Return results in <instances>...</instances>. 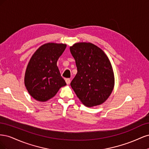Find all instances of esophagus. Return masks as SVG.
I'll use <instances>...</instances> for the list:
<instances>
[{
  "label": "esophagus",
  "mask_w": 149,
  "mask_h": 149,
  "mask_svg": "<svg viewBox=\"0 0 149 149\" xmlns=\"http://www.w3.org/2000/svg\"><path fill=\"white\" fill-rule=\"evenodd\" d=\"M65 81L67 84H70L71 83V80L69 78H66V79H65Z\"/></svg>",
  "instance_id": "34e87169"
}]
</instances>
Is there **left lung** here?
Here are the masks:
<instances>
[{
    "instance_id": "8db88e82",
    "label": "left lung",
    "mask_w": 149,
    "mask_h": 149,
    "mask_svg": "<svg viewBox=\"0 0 149 149\" xmlns=\"http://www.w3.org/2000/svg\"><path fill=\"white\" fill-rule=\"evenodd\" d=\"M70 49L78 70L70 84L72 89L86 106L101 104L114 86V71L109 58L91 43H76Z\"/></svg>"
}]
</instances>
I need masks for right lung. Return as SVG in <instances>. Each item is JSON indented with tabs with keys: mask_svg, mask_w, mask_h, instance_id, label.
I'll return each instance as SVG.
<instances>
[{
	"mask_svg": "<svg viewBox=\"0 0 149 149\" xmlns=\"http://www.w3.org/2000/svg\"><path fill=\"white\" fill-rule=\"evenodd\" d=\"M66 44L47 43L40 47L26 66L24 83L30 95L35 100L45 102L55 96L60 88L66 85L57 66V61Z\"/></svg>",
	"mask_w": 149,
	"mask_h": 149,
	"instance_id": "right-lung-1",
	"label": "right lung"
}]
</instances>
